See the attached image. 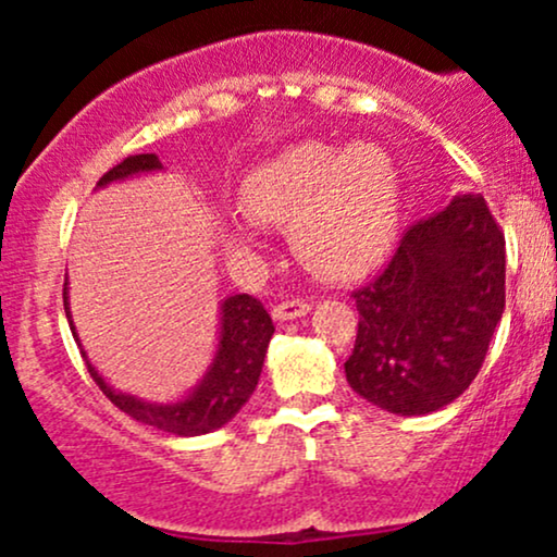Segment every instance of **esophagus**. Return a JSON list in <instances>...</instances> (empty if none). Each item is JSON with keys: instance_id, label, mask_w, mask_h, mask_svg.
<instances>
[{"instance_id": "obj_1", "label": "esophagus", "mask_w": 557, "mask_h": 557, "mask_svg": "<svg viewBox=\"0 0 557 557\" xmlns=\"http://www.w3.org/2000/svg\"><path fill=\"white\" fill-rule=\"evenodd\" d=\"M309 311H311V306L306 304V300L290 298V300H283V304L274 306L272 317H274V322H293V319L306 317Z\"/></svg>"}]
</instances>
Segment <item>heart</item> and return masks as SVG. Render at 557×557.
<instances>
[{
  "instance_id": "obj_1",
  "label": "heart",
  "mask_w": 557,
  "mask_h": 557,
  "mask_svg": "<svg viewBox=\"0 0 557 557\" xmlns=\"http://www.w3.org/2000/svg\"><path fill=\"white\" fill-rule=\"evenodd\" d=\"M240 212L257 225L290 227L293 251L330 280H356L387 259L398 238L403 181L380 144L287 146L248 170ZM222 240L233 257L257 248L253 230L230 222Z\"/></svg>"
}]
</instances>
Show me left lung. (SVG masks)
Segmentation results:
<instances>
[{"instance_id":"1","label":"left lung","mask_w":557,"mask_h":557,"mask_svg":"<svg viewBox=\"0 0 557 557\" xmlns=\"http://www.w3.org/2000/svg\"><path fill=\"white\" fill-rule=\"evenodd\" d=\"M348 385L398 417L440 411L474 382L505 311V238L479 194L400 238L387 270L354 293Z\"/></svg>"}]
</instances>
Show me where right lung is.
Segmentation results:
<instances>
[{
    "label": "right lung",
    "instance_id": "right-lung-1",
    "mask_svg": "<svg viewBox=\"0 0 557 557\" xmlns=\"http://www.w3.org/2000/svg\"><path fill=\"white\" fill-rule=\"evenodd\" d=\"M162 170L164 168L157 154L127 157L96 183V190L107 188V185L112 183L127 181V177L151 175V172ZM62 298H65V314L70 330H73V337L75 343H78L83 359H86L88 372H91L94 382L99 385L101 393L131 419L140 421V424L154 426L159 432L175 434V437H198V434H209L235 419V413L246 406L248 398L253 395V389L259 385L267 345H270L274 335L272 317L267 314L261 300L248 296V293L222 298L214 359L207 367V372H203L201 380L177 400L154 403L138 398V395L123 393V389H114L110 382L99 374V369L88 361V354L83 350L78 330H75L73 324L67 280Z\"/></svg>",
    "mask_w": 557,
    "mask_h": 557
}]
</instances>
